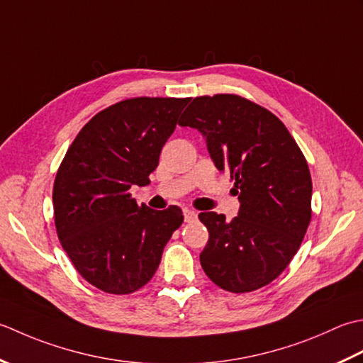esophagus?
<instances>
[{
  "instance_id": "esophagus-1",
  "label": "esophagus",
  "mask_w": 363,
  "mask_h": 363,
  "mask_svg": "<svg viewBox=\"0 0 363 363\" xmlns=\"http://www.w3.org/2000/svg\"><path fill=\"white\" fill-rule=\"evenodd\" d=\"M183 216H184V220H186V223H194V220L197 219V213L194 210L184 208L183 210Z\"/></svg>"
}]
</instances>
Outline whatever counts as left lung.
<instances>
[{
    "instance_id": "obj_1",
    "label": "left lung",
    "mask_w": 363,
    "mask_h": 363,
    "mask_svg": "<svg viewBox=\"0 0 363 363\" xmlns=\"http://www.w3.org/2000/svg\"><path fill=\"white\" fill-rule=\"evenodd\" d=\"M182 127L203 135L219 171L240 199L238 216L201 213L210 238L201 264L232 293L258 290L282 274L312 219V177L296 140L271 111L235 94L196 97Z\"/></svg>"
}]
</instances>
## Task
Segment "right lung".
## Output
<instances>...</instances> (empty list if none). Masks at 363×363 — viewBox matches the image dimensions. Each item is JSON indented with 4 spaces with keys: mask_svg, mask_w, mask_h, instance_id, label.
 Wrapping results in <instances>:
<instances>
[{
    "mask_svg": "<svg viewBox=\"0 0 363 363\" xmlns=\"http://www.w3.org/2000/svg\"><path fill=\"white\" fill-rule=\"evenodd\" d=\"M189 99L136 97L89 121L69 147L53 186L57 238L81 277L111 294H130L153 277L162 249L183 223L179 206L138 205Z\"/></svg>",
    "mask_w": 363,
    "mask_h": 363,
    "instance_id": "1",
    "label": "right lung"
}]
</instances>
